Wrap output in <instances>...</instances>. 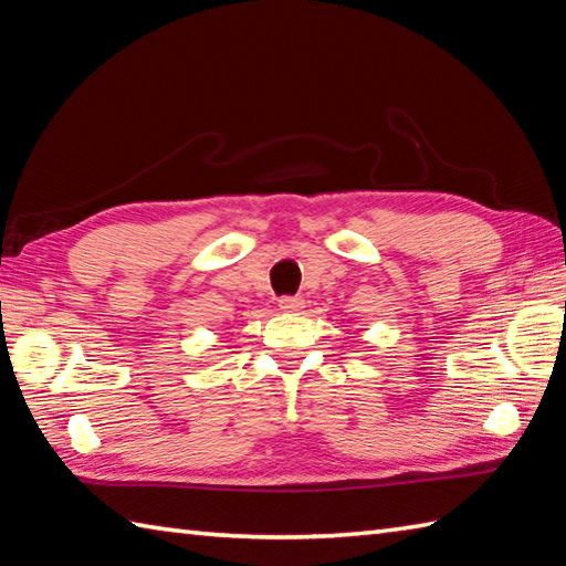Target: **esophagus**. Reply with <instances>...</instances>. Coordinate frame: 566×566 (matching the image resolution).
Instances as JSON below:
<instances>
[{
  "label": "esophagus",
  "mask_w": 566,
  "mask_h": 566,
  "mask_svg": "<svg viewBox=\"0 0 566 566\" xmlns=\"http://www.w3.org/2000/svg\"><path fill=\"white\" fill-rule=\"evenodd\" d=\"M280 308L286 311V313H296V311L304 308V298H301V296H282Z\"/></svg>",
  "instance_id": "esophagus-1"
}]
</instances>
